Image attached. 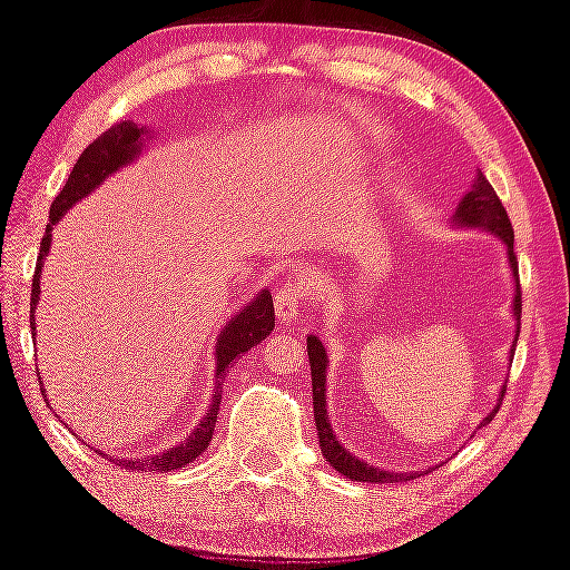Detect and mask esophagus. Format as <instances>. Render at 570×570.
Wrapping results in <instances>:
<instances>
[{"mask_svg":"<svg viewBox=\"0 0 570 570\" xmlns=\"http://www.w3.org/2000/svg\"><path fill=\"white\" fill-rule=\"evenodd\" d=\"M302 306H304L302 286L286 284L276 292L274 312H276V318L282 321V324H292V321L298 316V312H302Z\"/></svg>","mask_w":570,"mask_h":570,"instance_id":"obj_1","label":"esophagus"}]
</instances>
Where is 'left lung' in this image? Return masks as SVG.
Returning a JSON list of instances; mask_svg holds the SVG:
<instances>
[{"instance_id": "8db88e82", "label": "left lung", "mask_w": 570, "mask_h": 570, "mask_svg": "<svg viewBox=\"0 0 570 570\" xmlns=\"http://www.w3.org/2000/svg\"><path fill=\"white\" fill-rule=\"evenodd\" d=\"M451 226L453 229H475V232L491 234L503 244L505 264H509L511 282H513V302H511L513 341L509 348V361H513V348H515V341H519V331H521V286H519V262H515V254H513V229H511L509 214H505L501 199L495 196L493 186L479 169H475L471 189L461 196L456 212H453V216H451ZM306 351H308V364H312L314 421H316L318 446H321V453H324V459L334 465L341 475H346V479H351V481H361V483H401V481H413V479H419V475L433 471V465H429V469H421V471H386V469H379V465L368 463L364 459H358L356 453H351L344 443L336 439L334 426H331L328 403H326V391H328L326 389L328 386L326 384V374H328L326 344L316 334H308ZM503 393H505V384L501 386L493 409L479 421L475 431L493 421L495 411H499L501 401H503Z\"/></svg>"}]
</instances>
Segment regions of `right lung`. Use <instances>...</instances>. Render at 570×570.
Returning <instances> with one entry per match:
<instances>
[{"mask_svg":"<svg viewBox=\"0 0 570 570\" xmlns=\"http://www.w3.org/2000/svg\"><path fill=\"white\" fill-rule=\"evenodd\" d=\"M154 139V129L147 127V124H137L134 119H124L117 127H111L109 131L101 134L97 141H91L89 147L81 151V157L77 159L75 169H71L69 179L65 184V189L57 194V199L51 202L49 209V224L45 232V239H41L39 246V258H37V268H35V282H32V302H29V326H32V338L37 336L35 331V312L39 304V278H41V266H45L49 249H51V232L55 226L61 222L71 206L79 204L81 199H87L91 191H97L101 184H105L109 177H114L119 169L129 167V164L137 161L144 151H147L149 141ZM274 331V302H272V292L268 288H262L252 302H246L242 308H236L234 316L226 321L224 328L219 331L214 344V386H212V401L209 409H206L199 423L191 429L189 436L179 441L177 446H171L167 451L151 453V456L144 459H119V456H109V453H101V456L109 459L111 463L121 465V469H131V471H157V473H167L174 469H184L186 463H191L202 456V453L209 449L212 436H214V426H216V416H219V403H222V386L224 379L229 374V368L236 364V358L246 351H252L256 344L272 334ZM41 384V396L47 399V389L45 381L39 379ZM71 429V426H69ZM71 436H77L71 431ZM81 441V436H77Z\"/></svg>","mask_w":570,"mask_h":570,"instance_id":"obj_1","label":"right lung"}]
</instances>
